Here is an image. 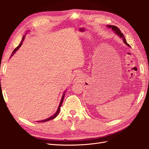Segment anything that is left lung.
<instances>
[{"mask_svg":"<svg viewBox=\"0 0 149 149\" xmlns=\"http://www.w3.org/2000/svg\"><path fill=\"white\" fill-rule=\"evenodd\" d=\"M107 26H108V27H109V28L112 29V30H113L114 31H115V33H116L117 35H118L119 37H120L122 39H123L124 43L126 45H127V47H130V46L127 43V42H126V40H125V37H124V35L123 34V33L121 32L120 30H119V28H118V27H117V26H114V25H107Z\"/></svg>","mask_w":149,"mask_h":149,"instance_id":"obj_1","label":"left lung"}]
</instances>
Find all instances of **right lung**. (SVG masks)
Here are the masks:
<instances>
[{"label":"right lung","instance_id":"1","mask_svg":"<svg viewBox=\"0 0 149 149\" xmlns=\"http://www.w3.org/2000/svg\"><path fill=\"white\" fill-rule=\"evenodd\" d=\"M25 35H24V36H23V37H22V41H21V42L20 43V44H19V45L13 51V52H12V55H11V56L10 57V58L14 55L15 54V53L18 50V49H19V48L22 46V43H23V42H24V39H25ZM65 92L63 93V96H62V97H61V101H60V104H59V106H58V109H57V111H56V112H55V114H54L53 116H52L51 117H49V118H47V119H44V120H39V121H37L38 123H44V122H47V121H48V120H52V119H53L54 118H55L58 115V114H59V112H60V107H61V105H62V103H63V99H64V97H65Z\"/></svg>","mask_w":149,"mask_h":149}]
</instances>
